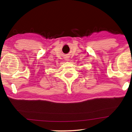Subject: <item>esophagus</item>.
I'll return each mask as SVG.
<instances>
[{
	"instance_id": "1",
	"label": "esophagus",
	"mask_w": 132,
	"mask_h": 132,
	"mask_svg": "<svg viewBox=\"0 0 132 132\" xmlns=\"http://www.w3.org/2000/svg\"><path fill=\"white\" fill-rule=\"evenodd\" d=\"M64 57H65V58H64L65 60L66 61H69V56H68L66 55Z\"/></svg>"
}]
</instances>
